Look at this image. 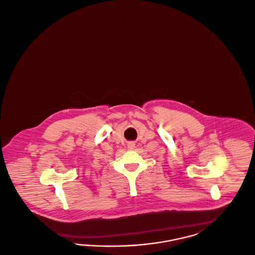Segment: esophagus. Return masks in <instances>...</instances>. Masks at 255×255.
I'll list each match as a JSON object with an SVG mask.
<instances>
[{
  "mask_svg": "<svg viewBox=\"0 0 255 255\" xmlns=\"http://www.w3.org/2000/svg\"><path fill=\"white\" fill-rule=\"evenodd\" d=\"M128 147H129V149H133L134 148V144L133 143H129V145H128Z\"/></svg>",
  "mask_w": 255,
  "mask_h": 255,
  "instance_id": "obj_1",
  "label": "esophagus"
}]
</instances>
